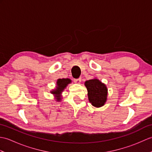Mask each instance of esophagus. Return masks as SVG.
I'll return each instance as SVG.
<instances>
[{"mask_svg": "<svg viewBox=\"0 0 152 152\" xmlns=\"http://www.w3.org/2000/svg\"><path fill=\"white\" fill-rule=\"evenodd\" d=\"M74 82H75L76 83H78V84H79V83H80V82H81V78L74 79Z\"/></svg>", "mask_w": 152, "mask_h": 152, "instance_id": "1", "label": "esophagus"}]
</instances>
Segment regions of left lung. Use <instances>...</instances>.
Returning a JSON list of instances; mask_svg holds the SVG:
<instances>
[{
	"instance_id": "1",
	"label": "left lung",
	"mask_w": 152,
	"mask_h": 152,
	"mask_svg": "<svg viewBox=\"0 0 152 152\" xmlns=\"http://www.w3.org/2000/svg\"><path fill=\"white\" fill-rule=\"evenodd\" d=\"M84 85L88 90L89 102L96 108L103 106L107 101L108 89L106 84L95 78L87 80Z\"/></svg>"
}]
</instances>
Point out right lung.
Masks as SVG:
<instances>
[{"instance_id": "right-lung-1", "label": "right lung", "mask_w": 152, "mask_h": 152, "mask_svg": "<svg viewBox=\"0 0 152 152\" xmlns=\"http://www.w3.org/2000/svg\"><path fill=\"white\" fill-rule=\"evenodd\" d=\"M71 82H72V80L69 78H60L57 80L56 88L50 91L51 94L53 95L56 101L60 102L62 100V93Z\"/></svg>"}]
</instances>
